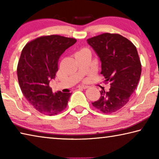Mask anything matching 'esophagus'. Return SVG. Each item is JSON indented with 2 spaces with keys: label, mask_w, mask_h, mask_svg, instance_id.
I'll return each instance as SVG.
<instances>
[{
  "label": "esophagus",
  "mask_w": 159,
  "mask_h": 159,
  "mask_svg": "<svg viewBox=\"0 0 159 159\" xmlns=\"http://www.w3.org/2000/svg\"><path fill=\"white\" fill-rule=\"evenodd\" d=\"M78 88H83V89H86V88H88V85H80L78 86Z\"/></svg>",
  "instance_id": "obj_1"
}]
</instances>
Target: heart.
<instances>
[{
    "mask_svg": "<svg viewBox=\"0 0 159 159\" xmlns=\"http://www.w3.org/2000/svg\"><path fill=\"white\" fill-rule=\"evenodd\" d=\"M86 49H82V50H80V51H79V52H80V51H83V50H85Z\"/></svg>",
    "mask_w": 159,
    "mask_h": 159,
    "instance_id": "1",
    "label": "heart"
}]
</instances>
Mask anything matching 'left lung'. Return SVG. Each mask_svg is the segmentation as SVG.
I'll return each instance as SVG.
<instances>
[{
  "label": "left lung",
  "mask_w": 159,
  "mask_h": 159,
  "mask_svg": "<svg viewBox=\"0 0 159 159\" xmlns=\"http://www.w3.org/2000/svg\"><path fill=\"white\" fill-rule=\"evenodd\" d=\"M88 43L93 48L102 63L101 74L111 82L108 92L100 91L93 107L104 114H111L124 107L140 79L142 65L136 47L118 34L104 33L90 38Z\"/></svg>",
  "instance_id": "1"
}]
</instances>
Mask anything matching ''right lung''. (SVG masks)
Segmentation results:
<instances>
[{"label": "right lung", "mask_w": 159, "mask_h": 159, "mask_svg": "<svg viewBox=\"0 0 159 159\" xmlns=\"http://www.w3.org/2000/svg\"><path fill=\"white\" fill-rule=\"evenodd\" d=\"M76 40L59 35L43 36L29 42L21 51L17 77L21 92L40 113L53 116L66 109L71 93H52L49 83L58 71V61Z\"/></svg>", "instance_id": "1"}]
</instances>
